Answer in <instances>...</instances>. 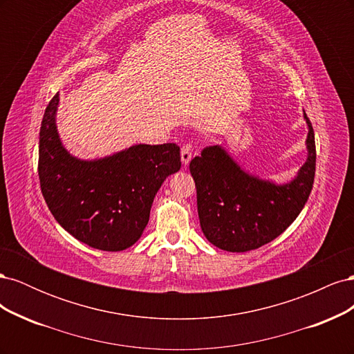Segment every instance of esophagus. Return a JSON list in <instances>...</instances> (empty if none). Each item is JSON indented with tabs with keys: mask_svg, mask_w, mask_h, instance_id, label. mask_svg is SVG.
Masks as SVG:
<instances>
[{
	"mask_svg": "<svg viewBox=\"0 0 354 354\" xmlns=\"http://www.w3.org/2000/svg\"><path fill=\"white\" fill-rule=\"evenodd\" d=\"M180 155H181V162H183V165H187L192 159V145L190 143L183 145Z\"/></svg>",
	"mask_w": 354,
	"mask_h": 354,
	"instance_id": "1",
	"label": "esophagus"
}]
</instances>
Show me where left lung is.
<instances>
[{
    "label": "left lung",
    "instance_id": "8db88e82",
    "mask_svg": "<svg viewBox=\"0 0 354 354\" xmlns=\"http://www.w3.org/2000/svg\"><path fill=\"white\" fill-rule=\"evenodd\" d=\"M308 127L307 159L283 185L245 171L223 146H209L190 160L198 216L205 238L220 250L246 252L272 242L304 208L316 171L315 133Z\"/></svg>",
    "mask_w": 354,
    "mask_h": 354
}]
</instances>
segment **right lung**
Returning a JSON list of instances; mask_svg holds the SVG:
<instances>
[{"mask_svg":"<svg viewBox=\"0 0 354 354\" xmlns=\"http://www.w3.org/2000/svg\"><path fill=\"white\" fill-rule=\"evenodd\" d=\"M57 108L59 93L39 130L38 176L48 209L63 229L91 248H130L147 226L159 187L181 167L180 147L134 145L104 158L80 159L62 145Z\"/></svg>","mask_w":354,"mask_h":354,"instance_id":"add662e5","label":"right lung"}]
</instances>
